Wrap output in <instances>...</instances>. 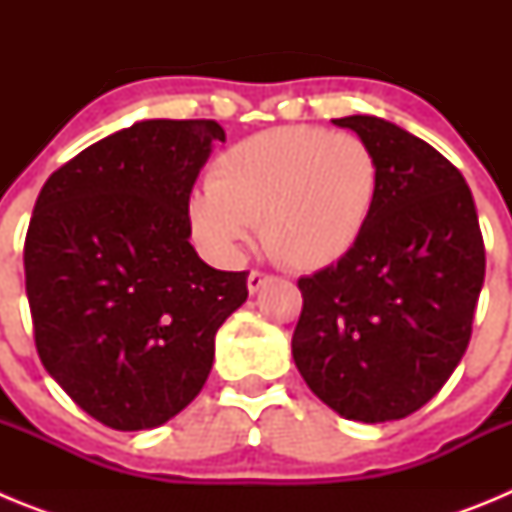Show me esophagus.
<instances>
[{"mask_svg":"<svg viewBox=\"0 0 512 512\" xmlns=\"http://www.w3.org/2000/svg\"><path fill=\"white\" fill-rule=\"evenodd\" d=\"M269 282H271L269 274H264V271H251V274H248V292L256 295V292H259L261 287H266Z\"/></svg>","mask_w":512,"mask_h":512,"instance_id":"34e87169","label":"esophagus"}]
</instances>
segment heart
Returning <instances> with one entry per match:
<instances>
[{
	"instance_id": "obj_1",
	"label": "heart",
	"mask_w": 512,
	"mask_h": 512,
	"mask_svg": "<svg viewBox=\"0 0 512 512\" xmlns=\"http://www.w3.org/2000/svg\"><path fill=\"white\" fill-rule=\"evenodd\" d=\"M377 194L379 161L366 140L284 125L217 158L207 189L189 200V225L217 259L238 256L251 225H261V243L279 264L315 271L354 251Z\"/></svg>"
}]
</instances>
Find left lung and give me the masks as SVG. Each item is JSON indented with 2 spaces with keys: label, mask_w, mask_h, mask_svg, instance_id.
Masks as SVG:
<instances>
[{
  "label": "left lung",
  "mask_w": 512,
  "mask_h": 512,
  "mask_svg": "<svg viewBox=\"0 0 512 512\" xmlns=\"http://www.w3.org/2000/svg\"><path fill=\"white\" fill-rule=\"evenodd\" d=\"M366 140L379 194L361 241L302 277L292 359L315 395L361 423L408 418L454 374L485 282V243L461 171L374 115L333 120Z\"/></svg>",
  "instance_id": "left-lung-1"
}]
</instances>
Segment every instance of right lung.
<instances>
[{
	"label": "right lung",
	"instance_id": "obj_1",
	"mask_svg": "<svg viewBox=\"0 0 512 512\" xmlns=\"http://www.w3.org/2000/svg\"><path fill=\"white\" fill-rule=\"evenodd\" d=\"M215 120H143L53 171L25 238V289L45 372L115 431L182 413L246 302V271H217L189 238V194Z\"/></svg>",
	"mask_w": 512,
	"mask_h": 512
}]
</instances>
